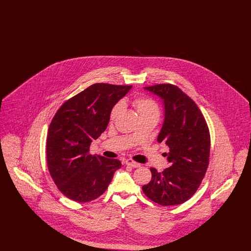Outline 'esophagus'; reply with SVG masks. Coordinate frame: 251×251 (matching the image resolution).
Masks as SVG:
<instances>
[{"instance_id": "1", "label": "esophagus", "mask_w": 251, "mask_h": 251, "mask_svg": "<svg viewBox=\"0 0 251 251\" xmlns=\"http://www.w3.org/2000/svg\"><path fill=\"white\" fill-rule=\"evenodd\" d=\"M125 164H126L127 166H130V167H139L141 166L139 163H136V162H134V161L131 160V159H127V160L125 161Z\"/></svg>"}]
</instances>
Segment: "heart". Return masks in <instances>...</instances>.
I'll return each mask as SVG.
<instances>
[{"label": "heart", "mask_w": 251, "mask_h": 251, "mask_svg": "<svg viewBox=\"0 0 251 251\" xmlns=\"http://www.w3.org/2000/svg\"><path fill=\"white\" fill-rule=\"evenodd\" d=\"M131 104L137 111L140 119H142V118H155L158 120V118L160 116L159 104L157 103L156 100H154L151 98H150V97H146V96L136 97V98L131 100ZM121 108H122V104L120 102L115 104L112 107L111 111H110V115H109L110 121H114L116 120V118L119 115Z\"/></svg>", "instance_id": "b5f03b06"}]
</instances>
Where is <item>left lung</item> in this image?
<instances>
[{
    "instance_id": "8db88e82",
    "label": "left lung",
    "mask_w": 251,
    "mask_h": 251,
    "mask_svg": "<svg viewBox=\"0 0 251 251\" xmlns=\"http://www.w3.org/2000/svg\"><path fill=\"white\" fill-rule=\"evenodd\" d=\"M164 100L165 120L157 141L169 148L170 166L163 172L151 167V180L144 194L162 206L188 201L200 187L210 156V132L200 108L178 86L160 84L145 87Z\"/></svg>"
}]
</instances>
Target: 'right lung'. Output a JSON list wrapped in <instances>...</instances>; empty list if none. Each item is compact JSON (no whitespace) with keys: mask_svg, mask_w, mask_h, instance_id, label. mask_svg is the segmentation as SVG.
Masks as SVG:
<instances>
[{"mask_svg":"<svg viewBox=\"0 0 251 251\" xmlns=\"http://www.w3.org/2000/svg\"><path fill=\"white\" fill-rule=\"evenodd\" d=\"M131 85L94 84L64 102L48 130L46 154L49 171L57 188L77 202L94 201L106 191L117 159L91 155L90 144L109 123L112 107Z\"/></svg>","mask_w":251,"mask_h":251,"instance_id":"right-lung-1","label":"right lung"}]
</instances>
